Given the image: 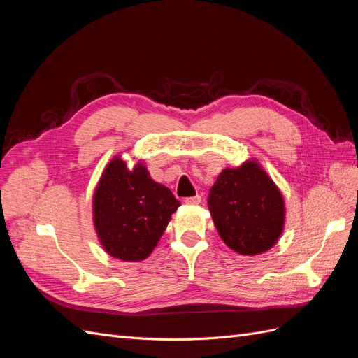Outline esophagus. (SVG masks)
I'll return each mask as SVG.
<instances>
[{"label":"esophagus","mask_w":358,"mask_h":358,"mask_svg":"<svg viewBox=\"0 0 358 358\" xmlns=\"http://www.w3.org/2000/svg\"><path fill=\"white\" fill-rule=\"evenodd\" d=\"M200 201H201V196H199V194H197V196H194V197H187L185 199L187 204H199Z\"/></svg>","instance_id":"obj_1"}]
</instances>
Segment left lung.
I'll return each mask as SVG.
<instances>
[{
    "label": "left lung",
    "instance_id": "left-lung-1",
    "mask_svg": "<svg viewBox=\"0 0 358 358\" xmlns=\"http://www.w3.org/2000/svg\"><path fill=\"white\" fill-rule=\"evenodd\" d=\"M208 204L221 239L237 254H263L282 234L284 197L254 159L224 169L210 188Z\"/></svg>",
    "mask_w": 358,
    "mask_h": 358
}]
</instances>
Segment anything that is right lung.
Segmentation results:
<instances>
[{"instance_id":"obj_1","label":"right lung","mask_w":358,"mask_h":358,"mask_svg":"<svg viewBox=\"0 0 358 358\" xmlns=\"http://www.w3.org/2000/svg\"><path fill=\"white\" fill-rule=\"evenodd\" d=\"M92 206L94 227L106 252L122 262H142L154 251L180 201L150 179L143 162L129 170L115 157L95 188Z\"/></svg>"}]
</instances>
